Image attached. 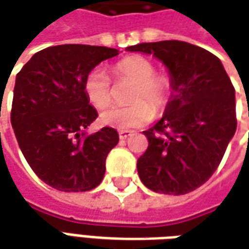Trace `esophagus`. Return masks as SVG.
<instances>
[{
	"label": "esophagus",
	"instance_id": "34e87169",
	"mask_svg": "<svg viewBox=\"0 0 249 249\" xmlns=\"http://www.w3.org/2000/svg\"><path fill=\"white\" fill-rule=\"evenodd\" d=\"M132 135H133V132H132V130H119L120 140H125V139H128V137Z\"/></svg>",
	"mask_w": 249,
	"mask_h": 249
}]
</instances>
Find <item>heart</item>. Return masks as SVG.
<instances>
[{
  "label": "heart",
  "mask_w": 249,
  "mask_h": 249,
  "mask_svg": "<svg viewBox=\"0 0 249 249\" xmlns=\"http://www.w3.org/2000/svg\"><path fill=\"white\" fill-rule=\"evenodd\" d=\"M116 81H129L126 94L129 104L112 107L101 113L104 125L126 130L148 124L155 113L165 110L171 101L173 82L165 73L156 71L155 64L141 56L121 58L112 68ZM84 93L94 108L104 109L112 101V85L101 69H92L84 78Z\"/></svg>",
  "instance_id": "b5f03b06"
}]
</instances>
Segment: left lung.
Instances as JSON below:
<instances>
[{"label":"left lung","mask_w":249,"mask_h":249,"mask_svg":"<svg viewBox=\"0 0 249 249\" xmlns=\"http://www.w3.org/2000/svg\"><path fill=\"white\" fill-rule=\"evenodd\" d=\"M126 51L161 60L173 82L162 119L142 132L148 148L137 160L141 181L164 195L192 192L213 175L235 135V88L219 58L200 46L171 40Z\"/></svg>","instance_id":"8db88e82"}]
</instances>
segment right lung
Instances as JSON below:
<instances>
[{
    "mask_svg": "<svg viewBox=\"0 0 249 249\" xmlns=\"http://www.w3.org/2000/svg\"><path fill=\"white\" fill-rule=\"evenodd\" d=\"M117 54L107 46H51L17 73L10 113L14 135L33 172L57 191L87 192L103 181L119 133L105 126L85 135L98 114L84 93V78Z\"/></svg>",
    "mask_w": 249,
    "mask_h": 249,
    "instance_id": "1",
    "label": "right lung"
}]
</instances>
